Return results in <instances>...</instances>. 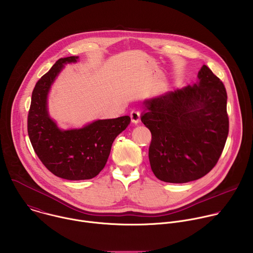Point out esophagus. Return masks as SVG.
<instances>
[{
  "label": "esophagus",
  "mask_w": 253,
  "mask_h": 253,
  "mask_svg": "<svg viewBox=\"0 0 253 253\" xmlns=\"http://www.w3.org/2000/svg\"><path fill=\"white\" fill-rule=\"evenodd\" d=\"M130 117H131V120L133 123L137 124L139 123L140 121V112L137 111V110H133L131 113H130Z\"/></svg>",
  "instance_id": "esophagus-1"
}]
</instances>
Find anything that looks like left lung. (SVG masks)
<instances>
[{
  "mask_svg": "<svg viewBox=\"0 0 253 253\" xmlns=\"http://www.w3.org/2000/svg\"><path fill=\"white\" fill-rule=\"evenodd\" d=\"M192 86L143 101L141 121L151 132L149 161L164 182L186 183L217 163L227 139V94L205 65Z\"/></svg>",
  "mask_w": 253,
  "mask_h": 253,
  "instance_id": "left-lung-1",
  "label": "left lung"
}]
</instances>
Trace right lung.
Wrapping results in <instances>:
<instances>
[{
  "label": "right lung",
  "mask_w": 253,
  "mask_h": 253,
  "mask_svg": "<svg viewBox=\"0 0 253 253\" xmlns=\"http://www.w3.org/2000/svg\"><path fill=\"white\" fill-rule=\"evenodd\" d=\"M79 57L59 59L36 84L28 115V134L34 151L54 175L67 180L97 176L105 167L115 138L130 124L129 116L96 120L80 129L62 130L48 113L47 98L51 85L64 64Z\"/></svg>",
  "instance_id": "obj_1"
}]
</instances>
